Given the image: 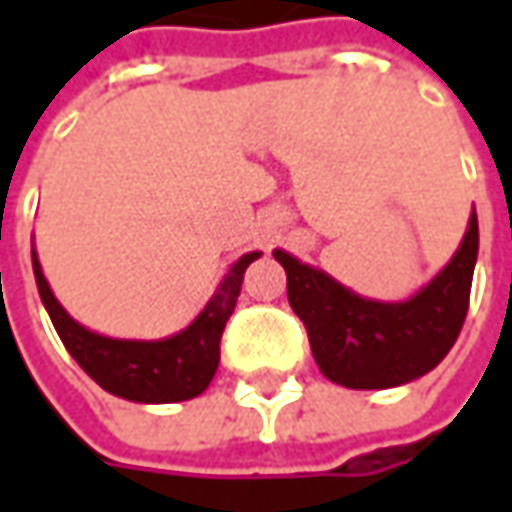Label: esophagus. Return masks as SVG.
Instances as JSON below:
<instances>
[{
    "label": "esophagus",
    "instance_id": "esophagus-1",
    "mask_svg": "<svg viewBox=\"0 0 512 512\" xmlns=\"http://www.w3.org/2000/svg\"><path fill=\"white\" fill-rule=\"evenodd\" d=\"M272 235H277V232H274V229H269V232H266V238H272Z\"/></svg>",
    "mask_w": 512,
    "mask_h": 512
}]
</instances>
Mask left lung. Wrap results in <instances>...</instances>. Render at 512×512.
Returning a JSON list of instances; mask_svg holds the SVG:
<instances>
[{
    "mask_svg": "<svg viewBox=\"0 0 512 512\" xmlns=\"http://www.w3.org/2000/svg\"><path fill=\"white\" fill-rule=\"evenodd\" d=\"M272 255L286 269L289 303L306 323L320 371L345 388L379 391L425 377L456 343L470 303L479 221L473 209L453 257L431 283L399 303L360 297L283 249Z\"/></svg>",
    "mask_w": 512,
    "mask_h": 512,
    "instance_id": "obj_1",
    "label": "left lung"
}]
</instances>
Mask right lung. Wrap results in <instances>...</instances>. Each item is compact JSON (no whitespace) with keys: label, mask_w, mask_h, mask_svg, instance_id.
Listing matches in <instances>:
<instances>
[{"label":"right lung","mask_w":512,"mask_h":512,"mask_svg":"<svg viewBox=\"0 0 512 512\" xmlns=\"http://www.w3.org/2000/svg\"><path fill=\"white\" fill-rule=\"evenodd\" d=\"M257 257L260 252H249L238 263H232V269L226 272L201 314L178 334H169L164 340H118L90 331L76 323L56 300L36 249H33V274H36L39 297L70 357L107 394L130 402H144V405H164V402L201 397L209 388L221 362L223 326L235 311L243 274Z\"/></svg>","instance_id":"add662e5"}]
</instances>
